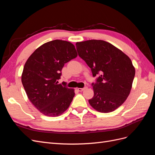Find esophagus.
<instances>
[{
	"mask_svg": "<svg viewBox=\"0 0 155 155\" xmlns=\"http://www.w3.org/2000/svg\"><path fill=\"white\" fill-rule=\"evenodd\" d=\"M87 87H84V88H78V91H79V92H82V91H83L84 90H85V89H87Z\"/></svg>",
	"mask_w": 155,
	"mask_h": 155,
	"instance_id": "esophagus-1",
	"label": "esophagus"
}]
</instances>
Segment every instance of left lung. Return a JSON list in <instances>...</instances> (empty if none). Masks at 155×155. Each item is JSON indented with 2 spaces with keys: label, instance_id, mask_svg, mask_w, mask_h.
<instances>
[{
  "label": "left lung",
  "instance_id": "8db88e82",
  "mask_svg": "<svg viewBox=\"0 0 155 155\" xmlns=\"http://www.w3.org/2000/svg\"><path fill=\"white\" fill-rule=\"evenodd\" d=\"M79 57L91 68L93 77V97L90 105L98 112H110L122 105L129 95L135 75L132 61L122 51L102 40L78 42Z\"/></svg>",
  "mask_w": 155,
  "mask_h": 155
}]
</instances>
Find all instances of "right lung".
I'll use <instances>...</instances> for the list:
<instances>
[{"mask_svg": "<svg viewBox=\"0 0 155 155\" xmlns=\"http://www.w3.org/2000/svg\"><path fill=\"white\" fill-rule=\"evenodd\" d=\"M77 55L73 44L56 39L41 45L26 61L22 83L28 99L41 113L58 116L71 104L74 90L58 80L64 64Z\"/></svg>", "mask_w": 155, "mask_h": 155, "instance_id": "right-lung-1", "label": "right lung"}]
</instances>
